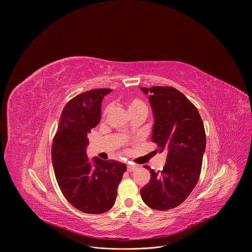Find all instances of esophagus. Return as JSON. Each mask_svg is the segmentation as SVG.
Wrapping results in <instances>:
<instances>
[{
  "label": "esophagus",
  "mask_w": 252,
  "mask_h": 252,
  "mask_svg": "<svg viewBox=\"0 0 252 252\" xmlns=\"http://www.w3.org/2000/svg\"><path fill=\"white\" fill-rule=\"evenodd\" d=\"M137 168V165L134 164H127V171H133Z\"/></svg>",
  "instance_id": "34e87169"
}]
</instances>
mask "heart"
<instances>
[{
  "mask_svg": "<svg viewBox=\"0 0 252 252\" xmlns=\"http://www.w3.org/2000/svg\"><path fill=\"white\" fill-rule=\"evenodd\" d=\"M138 107H146V105H145V103H143V102L140 101V100H138V99H132V100L128 103L127 110H128V112H129V111L138 109Z\"/></svg>",
  "mask_w": 252,
  "mask_h": 252,
  "instance_id": "1",
  "label": "heart"
}]
</instances>
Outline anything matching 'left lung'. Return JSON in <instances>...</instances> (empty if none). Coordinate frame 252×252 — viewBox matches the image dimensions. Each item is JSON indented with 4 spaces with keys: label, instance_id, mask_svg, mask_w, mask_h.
<instances>
[{
    "label": "left lung",
    "instance_id": "obj_1",
    "mask_svg": "<svg viewBox=\"0 0 252 252\" xmlns=\"http://www.w3.org/2000/svg\"><path fill=\"white\" fill-rule=\"evenodd\" d=\"M149 94L154 126L152 140L166 152L161 171L151 167V181L140 189L145 203L166 210L183 203L196 186L206 146L204 126L196 107L171 87L140 88Z\"/></svg>",
    "mask_w": 252,
    "mask_h": 252
}]
</instances>
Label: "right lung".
Segmentation results:
<instances>
[{
  "label": "right lung",
  "mask_w": 252,
  "mask_h": 252,
  "mask_svg": "<svg viewBox=\"0 0 252 252\" xmlns=\"http://www.w3.org/2000/svg\"><path fill=\"white\" fill-rule=\"evenodd\" d=\"M110 89H95L70 99L60 118L52 147L58 185L66 200L92 214L110 210L126 165L117 160L89 159V134L100 121L101 101Z\"/></svg>",
  "instance_id": "right-lung-1"
}]
</instances>
